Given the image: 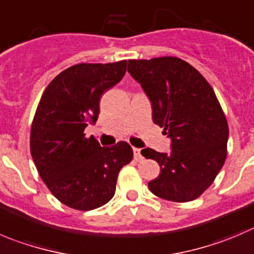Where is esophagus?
<instances>
[{
	"label": "esophagus",
	"instance_id": "34e87169",
	"mask_svg": "<svg viewBox=\"0 0 254 254\" xmlns=\"http://www.w3.org/2000/svg\"><path fill=\"white\" fill-rule=\"evenodd\" d=\"M132 151H134V159L136 160V162H141V160L144 159V156L141 155V149L134 148Z\"/></svg>",
	"mask_w": 254,
	"mask_h": 254
}]
</instances>
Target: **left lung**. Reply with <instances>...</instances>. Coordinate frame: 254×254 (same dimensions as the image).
I'll list each match as a JSON object with an SVG mask.
<instances>
[{
	"label": "left lung",
	"instance_id": "1",
	"mask_svg": "<svg viewBox=\"0 0 254 254\" xmlns=\"http://www.w3.org/2000/svg\"><path fill=\"white\" fill-rule=\"evenodd\" d=\"M127 71L150 100L153 120L170 138V153L141 150L160 167L149 182L153 194L190 202L213 183L227 156L228 124L212 86L202 73L178 58L129 60Z\"/></svg>",
	"mask_w": 254,
	"mask_h": 254
}]
</instances>
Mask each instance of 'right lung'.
Returning <instances> with one entry per match:
<instances>
[{"label":"right lung","instance_id":"obj_1","mask_svg":"<svg viewBox=\"0 0 254 254\" xmlns=\"http://www.w3.org/2000/svg\"><path fill=\"white\" fill-rule=\"evenodd\" d=\"M125 72V60L73 65L50 82L37 106L31 155L50 191L73 209L106 204L115 194L120 169L132 159L131 146L125 141L103 148L84 134L98 120L101 95Z\"/></svg>","mask_w":254,"mask_h":254}]
</instances>
